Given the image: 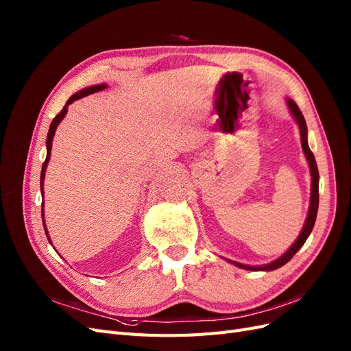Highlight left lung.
I'll use <instances>...</instances> for the list:
<instances>
[{
    "label": "left lung",
    "instance_id": "8db88e82",
    "mask_svg": "<svg viewBox=\"0 0 351 351\" xmlns=\"http://www.w3.org/2000/svg\"><path fill=\"white\" fill-rule=\"evenodd\" d=\"M287 104H289V108H290V112L293 114V117L295 119L297 124H299L300 127V137H302V146H303V151H304V155L307 158V162H309V167H311V174H312V196H311V206H309V214H307V219H306V224L300 232L299 239L295 240V243L293 244V246L287 250L282 256L277 261H274L272 263H268V265H263V267H249V265H241V263H237V262H232L236 263L237 267L243 268V269H249V271H272V269H277L280 267H282V265H285L287 262H289L294 254L297 253V250H299L304 241L307 240V237H309L311 231L313 230V226H315V221H316V215H317V205H319V171H317V165H316V159H315V155L312 154L309 145H307V125H306V120L300 111V108L297 107V104L293 101V99H287Z\"/></svg>",
    "mask_w": 351,
    "mask_h": 351
}]
</instances>
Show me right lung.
<instances>
[{
    "instance_id": "obj_1",
    "label": "right lung",
    "mask_w": 351,
    "mask_h": 351,
    "mask_svg": "<svg viewBox=\"0 0 351 351\" xmlns=\"http://www.w3.org/2000/svg\"><path fill=\"white\" fill-rule=\"evenodd\" d=\"M105 88H107V84H95V86L86 88V89H83V90H80V92H77V93H74L73 97H70V99L67 101V104L64 105V108H62V110L56 115V119L52 120V123H51V125H49L48 136H47V159L44 161V165H42V171H40V192H42V193H44V177H45V169H47V165H48V161H49V156H51L52 139H54L57 125L60 124V121H61L62 119H64V115L67 114V107H69V105H70L71 102L77 101V99H82V98H84V97H88V95H90V93L104 90ZM42 221H44V208H42ZM44 222H45V221H44ZM44 230H45V234H47V237H48V231H47L45 224H44ZM48 240H49V237H48ZM49 243H51V240H49Z\"/></svg>"
}]
</instances>
